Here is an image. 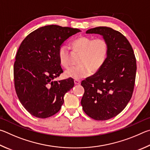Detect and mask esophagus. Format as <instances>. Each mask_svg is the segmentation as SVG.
I'll return each instance as SVG.
<instances>
[{"label": "esophagus", "instance_id": "obj_1", "mask_svg": "<svg viewBox=\"0 0 150 150\" xmlns=\"http://www.w3.org/2000/svg\"><path fill=\"white\" fill-rule=\"evenodd\" d=\"M81 83V81L79 80H74V83L75 85H79Z\"/></svg>", "mask_w": 150, "mask_h": 150}]
</instances>
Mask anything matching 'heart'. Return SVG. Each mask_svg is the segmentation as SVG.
<instances>
[{
  "label": "heart",
  "instance_id": "obj_1",
  "mask_svg": "<svg viewBox=\"0 0 150 150\" xmlns=\"http://www.w3.org/2000/svg\"><path fill=\"white\" fill-rule=\"evenodd\" d=\"M73 51L80 56L78 58L76 67L68 69L65 76L75 80H80L88 76L91 73H96L103 67L106 62L109 52V46L104 39H93L89 37H80L72 42ZM58 57L64 68L69 67L71 55L67 46L62 45L58 50Z\"/></svg>",
  "mask_w": 150,
  "mask_h": 150
}]
</instances>
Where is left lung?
<instances>
[{
    "instance_id": "obj_1",
    "label": "left lung",
    "mask_w": 150,
    "mask_h": 150,
    "mask_svg": "<svg viewBox=\"0 0 150 150\" xmlns=\"http://www.w3.org/2000/svg\"><path fill=\"white\" fill-rule=\"evenodd\" d=\"M86 33L103 36L109 52L103 67L81 83L84 88L81 105L90 117L108 120L119 115L132 98L136 73L135 55L128 39L111 28H91Z\"/></svg>"
}]
</instances>
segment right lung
I'll return each mask as SVG.
<instances>
[{"mask_svg":"<svg viewBox=\"0 0 150 150\" xmlns=\"http://www.w3.org/2000/svg\"><path fill=\"white\" fill-rule=\"evenodd\" d=\"M80 30L57 25L32 31L23 39L16 55L14 78L20 103L33 116L45 119L60 111L65 93L74 87L72 78L60 81L63 70L58 50Z\"/></svg>","mask_w":150,"mask_h":150,"instance_id":"obj_1","label":"right lung"}]
</instances>
